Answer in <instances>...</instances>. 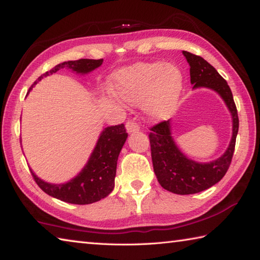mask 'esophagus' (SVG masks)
<instances>
[{
  "mask_svg": "<svg viewBox=\"0 0 260 260\" xmlns=\"http://www.w3.org/2000/svg\"><path fill=\"white\" fill-rule=\"evenodd\" d=\"M125 129H126V132H128V134H134V132L139 131L140 126L135 121H128L125 123Z\"/></svg>",
  "mask_w": 260,
  "mask_h": 260,
  "instance_id": "1",
  "label": "esophagus"
}]
</instances>
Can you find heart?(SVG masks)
Here are the masks:
<instances>
[{
    "label": "heart",
    "instance_id": "heart-1",
    "mask_svg": "<svg viewBox=\"0 0 260 260\" xmlns=\"http://www.w3.org/2000/svg\"><path fill=\"white\" fill-rule=\"evenodd\" d=\"M184 77L172 63L139 62L114 73L112 89L130 105L145 103L147 115L164 120L173 113L182 94Z\"/></svg>",
    "mask_w": 260,
    "mask_h": 260
}]
</instances>
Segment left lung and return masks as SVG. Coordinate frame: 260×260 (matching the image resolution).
Segmentation results:
<instances>
[{
	"label": "left lung",
	"instance_id": "left-lung-1",
	"mask_svg": "<svg viewBox=\"0 0 260 260\" xmlns=\"http://www.w3.org/2000/svg\"><path fill=\"white\" fill-rule=\"evenodd\" d=\"M190 66V81L193 89L209 88L216 91L232 115V138L225 153L209 163H199L188 158L176 146L171 134V122L163 121L154 125L149 134L154 172L165 190L176 194H192L206 190L228 172L231 164L239 131V117L232 91L226 80L202 56L183 51Z\"/></svg>",
	"mask_w": 260,
	"mask_h": 260
}]
</instances>
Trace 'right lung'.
Segmentation results:
<instances>
[{
    "mask_svg": "<svg viewBox=\"0 0 260 260\" xmlns=\"http://www.w3.org/2000/svg\"><path fill=\"white\" fill-rule=\"evenodd\" d=\"M102 63L103 58L101 60L80 58L77 61L60 63L52 70L39 77L29 88V91L44 77L53 75L61 69H69L79 75H86L101 67ZM126 138H128V134L124 129V124L107 126L102 131L95 148L84 169L80 171L79 174L66 183L54 184L45 182L30 170L31 174L38 187L54 198L76 205L96 203L107 197L114 189L117 158Z\"/></svg>",
    "mask_w": 260,
    "mask_h": 260,
    "instance_id": "add662e5",
    "label": "right lung"
}]
</instances>
